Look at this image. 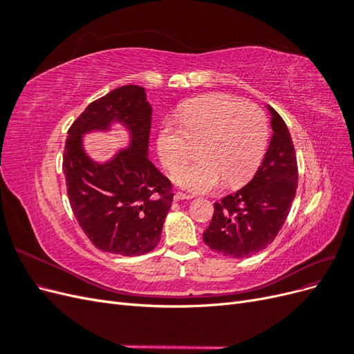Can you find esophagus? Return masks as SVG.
<instances>
[{"label":"esophagus","mask_w":354,"mask_h":354,"mask_svg":"<svg viewBox=\"0 0 354 354\" xmlns=\"http://www.w3.org/2000/svg\"><path fill=\"white\" fill-rule=\"evenodd\" d=\"M190 198H192V195H186V194H183V192H176V195H174V201H176V202L185 201V199H190Z\"/></svg>","instance_id":"1"}]
</instances>
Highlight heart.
Returning a JSON list of instances; mask_svg holds the SVG:
<instances>
[{
	"mask_svg": "<svg viewBox=\"0 0 354 354\" xmlns=\"http://www.w3.org/2000/svg\"><path fill=\"white\" fill-rule=\"evenodd\" d=\"M178 126L165 121L156 138L158 155L165 168L173 169L198 145V160L174 169L173 181L180 187L205 194L248 180L266 153L269 127L264 112L254 103H242L229 94L201 95L181 106Z\"/></svg>",
	"mask_w": 354,
	"mask_h": 354,
	"instance_id": "b5f03b06",
	"label": "heart"
}]
</instances>
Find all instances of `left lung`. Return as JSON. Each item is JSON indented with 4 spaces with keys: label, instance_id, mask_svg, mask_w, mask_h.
Returning <instances> with one entry per match:
<instances>
[{
    "label": "left lung",
    "instance_id": "1",
    "mask_svg": "<svg viewBox=\"0 0 354 354\" xmlns=\"http://www.w3.org/2000/svg\"><path fill=\"white\" fill-rule=\"evenodd\" d=\"M273 136L261 165L248 185L214 203L202 238L212 251L246 259L270 245L291 211L298 185V167L291 134L270 106Z\"/></svg>",
    "mask_w": 354,
    "mask_h": 354
}]
</instances>
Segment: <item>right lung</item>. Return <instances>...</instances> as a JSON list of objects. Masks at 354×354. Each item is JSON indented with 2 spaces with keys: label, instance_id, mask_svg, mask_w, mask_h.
<instances>
[{
  "label": "right lung",
  "instance_id": "obj_1",
  "mask_svg": "<svg viewBox=\"0 0 354 354\" xmlns=\"http://www.w3.org/2000/svg\"><path fill=\"white\" fill-rule=\"evenodd\" d=\"M121 122L131 145L97 165L84 153L82 136ZM152 108L143 87L122 85L90 103L69 131L63 173L73 216L95 248L125 257L151 252L158 245L173 203V185L149 160Z\"/></svg>",
  "mask_w": 354,
  "mask_h": 354
}]
</instances>
